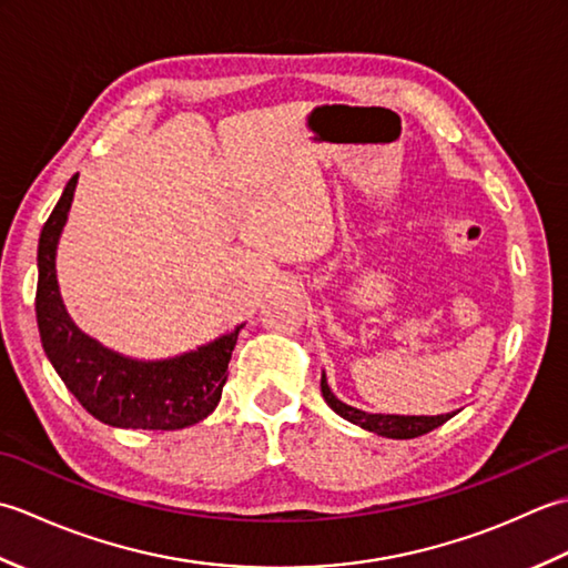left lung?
<instances>
[{
	"instance_id": "1",
	"label": "left lung",
	"mask_w": 568,
	"mask_h": 568,
	"mask_svg": "<svg viewBox=\"0 0 568 568\" xmlns=\"http://www.w3.org/2000/svg\"><path fill=\"white\" fill-rule=\"evenodd\" d=\"M322 395L327 405L334 409L336 415H342L344 419L354 422V425L364 427L368 432H376L383 434V437H390V439H415L422 437V434H427L432 429L442 427L446 419L452 415H437V417H403V415H368L364 409H356L352 405H346L342 400H336L334 393L329 390L327 378L322 376Z\"/></svg>"
}]
</instances>
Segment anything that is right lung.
Masks as SVG:
<instances>
[{"label":"right lung","mask_w":568,"mask_h":568,"mask_svg":"<svg viewBox=\"0 0 568 568\" xmlns=\"http://www.w3.org/2000/svg\"><path fill=\"white\" fill-rule=\"evenodd\" d=\"M75 185L72 175L39 239L36 320L48 358L80 405L104 425L163 432L197 425L220 403L241 327L197 352L155 364L119 356L82 334L70 322L55 281V246Z\"/></svg>","instance_id":"1"}]
</instances>
